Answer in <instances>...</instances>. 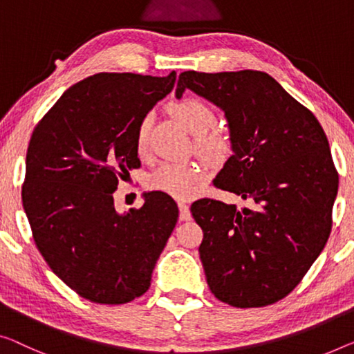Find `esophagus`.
Here are the masks:
<instances>
[{"label": "esophagus", "mask_w": 354, "mask_h": 354, "mask_svg": "<svg viewBox=\"0 0 354 354\" xmlns=\"http://www.w3.org/2000/svg\"><path fill=\"white\" fill-rule=\"evenodd\" d=\"M178 207H179V221H191L192 219L191 209H189V207H187L186 203L179 202Z\"/></svg>", "instance_id": "1"}]
</instances>
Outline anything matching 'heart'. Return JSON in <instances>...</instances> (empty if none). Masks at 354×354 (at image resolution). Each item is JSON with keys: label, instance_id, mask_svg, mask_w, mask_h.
I'll list each match as a JSON object with an SVG mask.
<instances>
[{"label": "heart", "instance_id": "b5f03b06", "mask_svg": "<svg viewBox=\"0 0 354 354\" xmlns=\"http://www.w3.org/2000/svg\"><path fill=\"white\" fill-rule=\"evenodd\" d=\"M170 113L195 133V147L203 159L218 163L229 154L230 136L225 130L216 129L218 113L207 100L197 97H183L168 104ZM152 127L151 114L140 119L135 131V147L138 154H145L149 146ZM198 168L189 162H167L149 176L152 191L165 192L175 198H189L195 194L198 183Z\"/></svg>", "mask_w": 354, "mask_h": 354}]
</instances>
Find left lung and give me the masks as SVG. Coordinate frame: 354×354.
Returning <instances> with one entry per match:
<instances>
[{
  "label": "left lung",
  "instance_id": "1",
  "mask_svg": "<svg viewBox=\"0 0 354 354\" xmlns=\"http://www.w3.org/2000/svg\"><path fill=\"white\" fill-rule=\"evenodd\" d=\"M186 88L227 118L234 156L214 186L252 202L241 211L213 198L192 203L208 286L236 308L275 304L302 281L330 235L339 173L328 136L263 71H184L176 97Z\"/></svg>",
  "mask_w": 354,
  "mask_h": 354
}]
</instances>
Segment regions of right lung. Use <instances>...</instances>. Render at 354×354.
Listing matches in <instances>:
<instances>
[{"instance_id": "1", "label": "right lung", "mask_w": 354, "mask_h": 354, "mask_svg": "<svg viewBox=\"0 0 354 354\" xmlns=\"http://www.w3.org/2000/svg\"><path fill=\"white\" fill-rule=\"evenodd\" d=\"M165 77L98 73L75 84L44 114L26 151L22 203L35 245L66 286L95 304L143 295L178 223L167 194L147 192L119 214V179L140 167V119L171 92Z\"/></svg>"}]
</instances>
